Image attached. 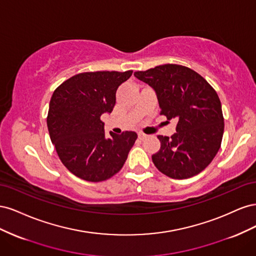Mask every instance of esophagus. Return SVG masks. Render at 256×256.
Instances as JSON below:
<instances>
[{"instance_id": "esophagus-1", "label": "esophagus", "mask_w": 256, "mask_h": 256, "mask_svg": "<svg viewBox=\"0 0 256 256\" xmlns=\"http://www.w3.org/2000/svg\"><path fill=\"white\" fill-rule=\"evenodd\" d=\"M146 136H147L144 134H138V138H140V140H144V138H145Z\"/></svg>"}]
</instances>
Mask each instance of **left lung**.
I'll use <instances>...</instances> for the list:
<instances>
[{"label": "left lung", "instance_id": "8db88e82", "mask_svg": "<svg viewBox=\"0 0 256 256\" xmlns=\"http://www.w3.org/2000/svg\"><path fill=\"white\" fill-rule=\"evenodd\" d=\"M134 76L156 92L160 114L177 120L171 138L158 136L161 146L152 156L154 164L174 180L202 172L218 152L224 131L216 92L202 76L182 65H160Z\"/></svg>", "mask_w": 256, "mask_h": 256}]
</instances>
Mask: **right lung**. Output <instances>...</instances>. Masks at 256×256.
Returning a JSON list of instances; mask_svg holds the SVG:
<instances>
[{"label":"right lung","instance_id":"obj_1","mask_svg":"<svg viewBox=\"0 0 256 256\" xmlns=\"http://www.w3.org/2000/svg\"><path fill=\"white\" fill-rule=\"evenodd\" d=\"M132 70L82 72L54 90L47 125L51 142L68 171L86 182L109 180L120 171L138 134L125 131L106 138L104 113H111L116 90Z\"/></svg>","mask_w":256,"mask_h":256}]
</instances>
